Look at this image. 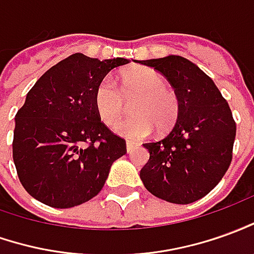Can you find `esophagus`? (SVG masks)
Wrapping results in <instances>:
<instances>
[{
  "mask_svg": "<svg viewBox=\"0 0 254 254\" xmlns=\"http://www.w3.org/2000/svg\"><path fill=\"white\" fill-rule=\"evenodd\" d=\"M135 146H137V145L132 144V142H127V144H126V148H127V153H131L132 150L135 149Z\"/></svg>",
  "mask_w": 254,
  "mask_h": 254,
  "instance_id": "esophagus-1",
  "label": "esophagus"
}]
</instances>
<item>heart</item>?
I'll list each match as a JSON object with an SVG mask.
<instances>
[{"label":"heart","mask_w":254,"mask_h":254,"mask_svg":"<svg viewBox=\"0 0 254 254\" xmlns=\"http://www.w3.org/2000/svg\"><path fill=\"white\" fill-rule=\"evenodd\" d=\"M122 91L112 77H104L95 88L94 105L99 119L108 126L122 117L124 99L137 98L131 105L135 116L115 126V132L128 141L148 138L155 131L170 130L177 122L180 99L167 87L164 77L153 69L137 67L124 71L120 76Z\"/></svg>","instance_id":"obj_1"}]
</instances>
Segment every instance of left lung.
Listing matches in <instances>:
<instances>
[{"mask_svg":"<svg viewBox=\"0 0 254 254\" xmlns=\"http://www.w3.org/2000/svg\"><path fill=\"white\" fill-rule=\"evenodd\" d=\"M160 71L180 99V113L163 139L144 144L149 160L139 171L145 188L166 202L188 204L206 196L228 170L237 126L217 85L178 55L138 61Z\"/></svg>","mask_w":254,"mask_h":254,"instance_id":"left-lung-1","label":"left lung"}]
</instances>
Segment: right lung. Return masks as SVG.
Listing matches in <instances>:
<instances>
[{"mask_svg": "<svg viewBox=\"0 0 254 254\" xmlns=\"http://www.w3.org/2000/svg\"><path fill=\"white\" fill-rule=\"evenodd\" d=\"M130 62L73 54L37 80L15 116L13 162L23 188L41 203L67 209L104 188L126 141L98 116L94 94L112 69Z\"/></svg>", "mask_w": 254, "mask_h": 254, "instance_id": "obj_1", "label": "right lung"}]
</instances>
